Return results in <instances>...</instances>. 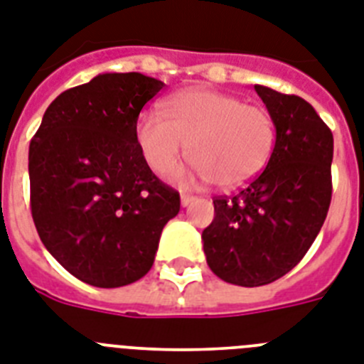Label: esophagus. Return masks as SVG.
Instances as JSON below:
<instances>
[{
  "instance_id": "obj_1",
  "label": "esophagus",
  "mask_w": 364,
  "mask_h": 364,
  "mask_svg": "<svg viewBox=\"0 0 364 364\" xmlns=\"http://www.w3.org/2000/svg\"><path fill=\"white\" fill-rule=\"evenodd\" d=\"M194 200H196V196H192V194H181V205L183 207L191 205Z\"/></svg>"
}]
</instances>
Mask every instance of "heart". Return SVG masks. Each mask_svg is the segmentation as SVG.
Instances as JSON below:
<instances>
[{"label":"heart","mask_w":364,"mask_h":364,"mask_svg":"<svg viewBox=\"0 0 364 364\" xmlns=\"http://www.w3.org/2000/svg\"><path fill=\"white\" fill-rule=\"evenodd\" d=\"M163 115L142 112L136 142L148 166L159 176L172 173L185 155L194 166L179 181H213L239 188L267 166L276 144V124L261 105L231 94L188 88L163 103Z\"/></svg>","instance_id":"b5f03b06"}]
</instances>
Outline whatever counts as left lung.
Returning a JSON list of instances; mask_svg holds the SVG:
<instances>
[{"label": "left lung", "instance_id": "8db88e82", "mask_svg": "<svg viewBox=\"0 0 364 364\" xmlns=\"http://www.w3.org/2000/svg\"><path fill=\"white\" fill-rule=\"evenodd\" d=\"M255 92L276 124L267 168L233 196H220L203 229L207 264L220 279L261 287L304 259L331 203L333 135L311 103L262 85Z\"/></svg>", "mask_w": 364, "mask_h": 364}]
</instances>
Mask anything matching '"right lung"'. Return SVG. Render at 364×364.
Returning <instances> with one entry per match:
<instances>
[{
	"mask_svg": "<svg viewBox=\"0 0 364 364\" xmlns=\"http://www.w3.org/2000/svg\"><path fill=\"white\" fill-rule=\"evenodd\" d=\"M163 87L139 72L100 73L55 97L29 144L38 237L88 285L144 277L179 213V192L149 170L136 142L140 111Z\"/></svg>",
	"mask_w": 364,
	"mask_h": 364,
	"instance_id": "obj_1",
	"label": "right lung"
}]
</instances>
